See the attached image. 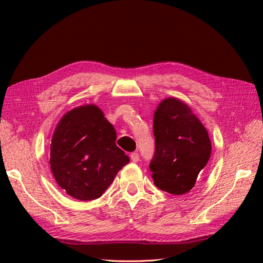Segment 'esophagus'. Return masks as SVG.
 Instances as JSON below:
<instances>
[{"instance_id": "obj_1", "label": "esophagus", "mask_w": 263, "mask_h": 263, "mask_svg": "<svg viewBox=\"0 0 263 263\" xmlns=\"http://www.w3.org/2000/svg\"><path fill=\"white\" fill-rule=\"evenodd\" d=\"M130 157H131V160L133 161V163H138L139 159H140V156H139L138 153H132L130 155Z\"/></svg>"}]
</instances>
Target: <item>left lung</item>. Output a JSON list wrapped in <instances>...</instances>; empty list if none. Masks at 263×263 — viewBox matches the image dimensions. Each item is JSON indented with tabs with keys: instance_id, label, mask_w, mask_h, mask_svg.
I'll return each mask as SVG.
<instances>
[{
	"instance_id": "obj_1",
	"label": "left lung",
	"mask_w": 263,
	"mask_h": 263,
	"mask_svg": "<svg viewBox=\"0 0 263 263\" xmlns=\"http://www.w3.org/2000/svg\"><path fill=\"white\" fill-rule=\"evenodd\" d=\"M154 135L156 152L149 167L155 185L174 195L190 192L211 156L206 128L186 103L167 97L154 113Z\"/></svg>"
}]
</instances>
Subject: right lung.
<instances>
[{
    "label": "right lung",
    "mask_w": 263,
    "mask_h": 263,
    "mask_svg": "<svg viewBox=\"0 0 263 263\" xmlns=\"http://www.w3.org/2000/svg\"><path fill=\"white\" fill-rule=\"evenodd\" d=\"M115 140V128L98 106L86 104L66 111L55 127L49 154L59 186L80 201L102 197L130 161Z\"/></svg>",
    "instance_id": "add662e5"
}]
</instances>
